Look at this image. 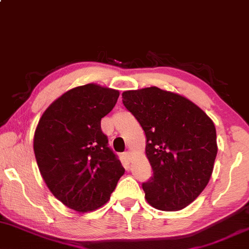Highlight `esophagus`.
Listing matches in <instances>:
<instances>
[{"label":"esophagus","instance_id":"34e87169","mask_svg":"<svg viewBox=\"0 0 249 249\" xmlns=\"http://www.w3.org/2000/svg\"><path fill=\"white\" fill-rule=\"evenodd\" d=\"M124 157H125V159H126L127 161H130V160H131V153H130V152H125V153H124Z\"/></svg>","mask_w":249,"mask_h":249}]
</instances>
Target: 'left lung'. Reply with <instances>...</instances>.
Masks as SVG:
<instances>
[{"label": "left lung", "mask_w": 249, "mask_h": 249, "mask_svg": "<svg viewBox=\"0 0 249 249\" xmlns=\"http://www.w3.org/2000/svg\"><path fill=\"white\" fill-rule=\"evenodd\" d=\"M142 125L152 178L142 183L153 208L178 211L194 202L211 178L217 157L213 122L183 96L158 87L123 92Z\"/></svg>", "instance_id": "8db88e82"}]
</instances>
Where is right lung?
I'll return each instance as SVG.
<instances>
[{
  "mask_svg": "<svg viewBox=\"0 0 249 249\" xmlns=\"http://www.w3.org/2000/svg\"><path fill=\"white\" fill-rule=\"evenodd\" d=\"M118 96V90L94 83L76 87L47 107L36 128L35 155L45 183L75 211L106 204L124 175L101 128Z\"/></svg>",
  "mask_w": 249,
  "mask_h": 249,
  "instance_id": "add662e5",
  "label": "right lung"
}]
</instances>
